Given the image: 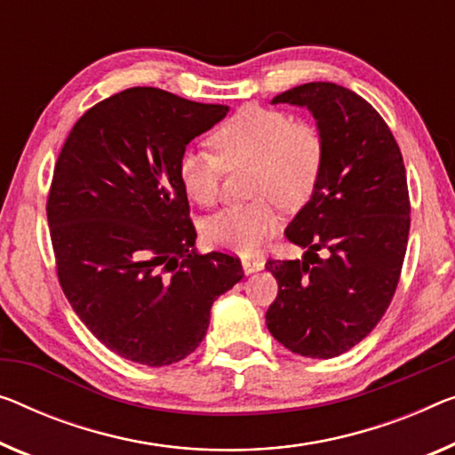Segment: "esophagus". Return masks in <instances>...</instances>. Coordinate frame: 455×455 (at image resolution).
Instances as JSON below:
<instances>
[{"instance_id":"obj_1","label":"esophagus","mask_w":455,"mask_h":455,"mask_svg":"<svg viewBox=\"0 0 455 455\" xmlns=\"http://www.w3.org/2000/svg\"><path fill=\"white\" fill-rule=\"evenodd\" d=\"M263 261L261 257H253V259H243L241 261V266H243V269H245V274H253V271H259V269H263Z\"/></svg>"}]
</instances>
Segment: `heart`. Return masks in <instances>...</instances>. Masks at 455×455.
I'll return each instance as SVG.
<instances>
[{
	"label": "heart",
	"instance_id": "obj_1",
	"mask_svg": "<svg viewBox=\"0 0 455 455\" xmlns=\"http://www.w3.org/2000/svg\"><path fill=\"white\" fill-rule=\"evenodd\" d=\"M212 145L216 155L186 148L178 161V178L189 200L212 206L225 167L253 165L249 192L257 198L222 208L202 227L208 245L235 253H251L274 233L280 222L277 204L300 208L313 196L327 155L315 124L263 106H245L222 122Z\"/></svg>",
	"mask_w": 455,
	"mask_h": 455
}]
</instances>
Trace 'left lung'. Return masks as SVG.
Masks as SVG:
<instances>
[{
  "mask_svg": "<svg viewBox=\"0 0 455 455\" xmlns=\"http://www.w3.org/2000/svg\"><path fill=\"white\" fill-rule=\"evenodd\" d=\"M274 104L307 106L327 155L310 200L286 228L302 259H267L277 280L269 333L292 354L349 351L384 316L409 243L411 200L401 148L355 92L329 81L292 87Z\"/></svg>",
  "mask_w": 455,
  "mask_h": 455,
  "instance_id": "left-lung-1",
  "label": "left lung"
}]
</instances>
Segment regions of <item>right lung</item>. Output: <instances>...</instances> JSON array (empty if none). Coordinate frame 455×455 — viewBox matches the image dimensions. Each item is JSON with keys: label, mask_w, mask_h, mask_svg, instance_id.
<instances>
[{"label": "right lung", "mask_w": 455, "mask_h": 455, "mask_svg": "<svg viewBox=\"0 0 455 455\" xmlns=\"http://www.w3.org/2000/svg\"><path fill=\"white\" fill-rule=\"evenodd\" d=\"M227 112L131 87L90 108L59 153L46 200L59 283L93 337L134 363L188 357L243 277L236 255L194 247L178 178L188 142Z\"/></svg>", "instance_id": "add662e5"}]
</instances>
